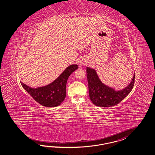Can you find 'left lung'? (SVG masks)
Listing matches in <instances>:
<instances>
[{
	"label": "left lung",
	"instance_id": "obj_1",
	"mask_svg": "<svg viewBox=\"0 0 155 155\" xmlns=\"http://www.w3.org/2000/svg\"><path fill=\"white\" fill-rule=\"evenodd\" d=\"M86 73L90 98L96 106L108 107L117 105L129 94L134 87L135 74L128 86L121 91H115L101 83L94 69L87 68Z\"/></svg>",
	"mask_w": 155,
	"mask_h": 155
}]
</instances>
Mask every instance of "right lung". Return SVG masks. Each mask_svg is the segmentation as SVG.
<instances>
[{
  "mask_svg": "<svg viewBox=\"0 0 155 155\" xmlns=\"http://www.w3.org/2000/svg\"><path fill=\"white\" fill-rule=\"evenodd\" d=\"M77 65H71L52 83L38 88H31L21 82L25 90L39 104L46 107H54L60 104L65 98L68 78L78 69Z\"/></svg>",
  "mask_w": 155,
  "mask_h": 155,
  "instance_id": "1",
  "label": "right lung"
}]
</instances>
